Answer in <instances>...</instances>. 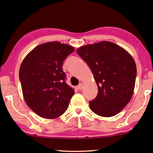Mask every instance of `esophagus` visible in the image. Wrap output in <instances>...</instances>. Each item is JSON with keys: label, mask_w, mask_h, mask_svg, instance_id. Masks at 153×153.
<instances>
[{"label": "esophagus", "mask_w": 153, "mask_h": 153, "mask_svg": "<svg viewBox=\"0 0 153 153\" xmlns=\"http://www.w3.org/2000/svg\"><path fill=\"white\" fill-rule=\"evenodd\" d=\"M83 85L82 83H79V85L77 86V88H78V90H81L82 89H83Z\"/></svg>", "instance_id": "34e87169"}]
</instances>
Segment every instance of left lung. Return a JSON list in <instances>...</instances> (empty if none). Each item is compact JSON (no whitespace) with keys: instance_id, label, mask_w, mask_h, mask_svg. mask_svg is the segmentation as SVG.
Wrapping results in <instances>:
<instances>
[{"instance_id":"8db88e82","label":"left lung","mask_w":153,"mask_h":153,"mask_svg":"<svg viewBox=\"0 0 153 153\" xmlns=\"http://www.w3.org/2000/svg\"><path fill=\"white\" fill-rule=\"evenodd\" d=\"M76 52L90 67L98 86L96 98L89 101L90 109L101 117L118 114L134 92L137 67L132 56L110 41L81 46Z\"/></svg>"}]
</instances>
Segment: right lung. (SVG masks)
Here are the masks:
<instances>
[{
  "mask_svg": "<svg viewBox=\"0 0 153 153\" xmlns=\"http://www.w3.org/2000/svg\"><path fill=\"white\" fill-rule=\"evenodd\" d=\"M74 48L53 41L34 48L25 56L19 70L27 105L43 118L55 119L68 109L74 90L65 83L63 61Z\"/></svg>",
  "mask_w": 153,
  "mask_h": 153,
  "instance_id": "right-lung-1",
  "label": "right lung"
}]
</instances>
